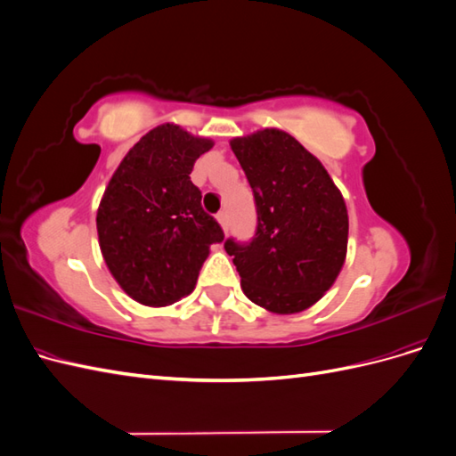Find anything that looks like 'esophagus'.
<instances>
[{"mask_svg": "<svg viewBox=\"0 0 456 456\" xmlns=\"http://www.w3.org/2000/svg\"><path fill=\"white\" fill-rule=\"evenodd\" d=\"M216 220H218V224L223 226V230L228 232V213H226V211H220V213L216 215Z\"/></svg>", "mask_w": 456, "mask_h": 456, "instance_id": "esophagus-1", "label": "esophagus"}]
</instances>
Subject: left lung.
<instances>
[{
	"mask_svg": "<svg viewBox=\"0 0 456 456\" xmlns=\"http://www.w3.org/2000/svg\"><path fill=\"white\" fill-rule=\"evenodd\" d=\"M230 146L256 205L255 238L224 241L243 293L273 314L306 310L335 283L346 258L348 211L340 190L285 131L262 129Z\"/></svg>",
	"mask_w": 456,
	"mask_h": 456,
	"instance_id": "8db88e82",
	"label": "left lung"
}]
</instances>
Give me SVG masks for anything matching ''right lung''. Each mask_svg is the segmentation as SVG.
I'll return each instance as SVG.
<instances>
[{"label":"right lung","instance_id":"obj_1","mask_svg":"<svg viewBox=\"0 0 456 456\" xmlns=\"http://www.w3.org/2000/svg\"><path fill=\"white\" fill-rule=\"evenodd\" d=\"M213 144L163 123L127 151L104 190L96 213L104 262L144 306H167L194 291L209 247L224 240L190 181Z\"/></svg>","mask_w":456,"mask_h":456}]
</instances>
